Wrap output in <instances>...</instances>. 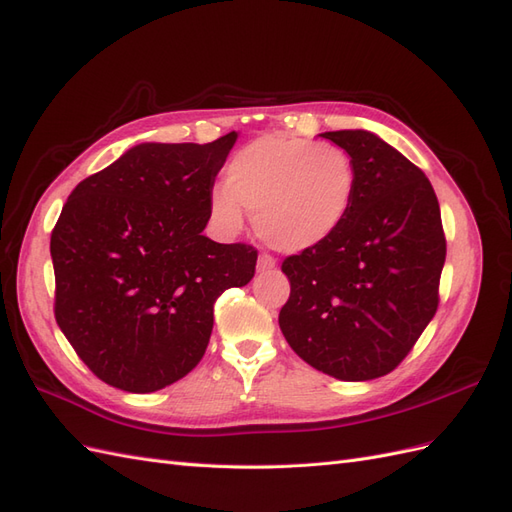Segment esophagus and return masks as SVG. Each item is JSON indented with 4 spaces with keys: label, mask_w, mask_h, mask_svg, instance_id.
Returning a JSON list of instances; mask_svg holds the SVG:
<instances>
[{
    "label": "esophagus",
    "mask_w": 512,
    "mask_h": 512,
    "mask_svg": "<svg viewBox=\"0 0 512 512\" xmlns=\"http://www.w3.org/2000/svg\"><path fill=\"white\" fill-rule=\"evenodd\" d=\"M256 269H258L260 273L273 271V269H275V260H273L271 256H267V254H262V256H258V265H256Z\"/></svg>",
    "instance_id": "obj_1"
}]
</instances>
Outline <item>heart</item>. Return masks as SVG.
<instances>
[{"label":"heart","instance_id":"b5f03b06","mask_svg":"<svg viewBox=\"0 0 512 512\" xmlns=\"http://www.w3.org/2000/svg\"><path fill=\"white\" fill-rule=\"evenodd\" d=\"M350 153L292 134H267L245 145L226 168V188L209 198L213 218L239 230L254 211L258 237L284 254H303L331 241L356 198Z\"/></svg>","mask_w":512,"mask_h":512}]
</instances>
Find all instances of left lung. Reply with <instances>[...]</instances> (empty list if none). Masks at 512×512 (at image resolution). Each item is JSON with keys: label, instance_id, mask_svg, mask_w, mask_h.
<instances>
[{"label": "left lung", "instance_id": "1", "mask_svg": "<svg viewBox=\"0 0 512 512\" xmlns=\"http://www.w3.org/2000/svg\"><path fill=\"white\" fill-rule=\"evenodd\" d=\"M320 136L350 153L359 188L331 241L282 262L290 297L280 329L307 365L365 382L404 361L436 314L440 205L423 170L374 132Z\"/></svg>", "mask_w": 512, "mask_h": 512}]
</instances>
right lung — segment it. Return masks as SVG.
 <instances>
[{
    "label": "right lung",
    "instance_id": "obj_1",
    "mask_svg": "<svg viewBox=\"0 0 512 512\" xmlns=\"http://www.w3.org/2000/svg\"><path fill=\"white\" fill-rule=\"evenodd\" d=\"M141 143L81 181L51 235L55 320L94 374L128 393L188 376L213 305L254 277L256 250L203 235L215 177L237 141Z\"/></svg>",
    "mask_w": 512,
    "mask_h": 512
}]
</instances>
